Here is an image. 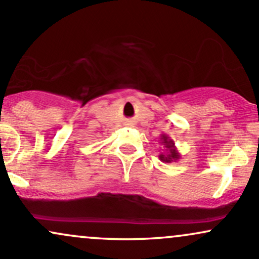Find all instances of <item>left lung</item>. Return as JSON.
I'll list each match as a JSON object with an SVG mask.
<instances>
[{"instance_id":"left-lung-1","label":"left lung","mask_w":259,"mask_h":259,"mask_svg":"<svg viewBox=\"0 0 259 259\" xmlns=\"http://www.w3.org/2000/svg\"><path fill=\"white\" fill-rule=\"evenodd\" d=\"M160 145H163V147H164V152H162L159 154V159L162 160V162L164 163H170V162H177V160L180 159V153L179 151L177 150V147H175V144L174 141L169 138L168 135H165V134H162L160 135Z\"/></svg>"}]
</instances>
